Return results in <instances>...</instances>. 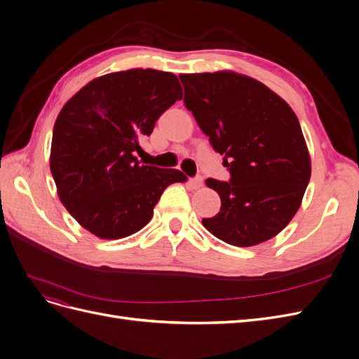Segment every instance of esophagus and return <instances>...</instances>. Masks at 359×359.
<instances>
[{"instance_id":"obj_1","label":"esophagus","mask_w":359,"mask_h":359,"mask_svg":"<svg viewBox=\"0 0 359 359\" xmlns=\"http://www.w3.org/2000/svg\"><path fill=\"white\" fill-rule=\"evenodd\" d=\"M202 187V178L196 177V178H190L189 180V189L190 190H198Z\"/></svg>"}]
</instances>
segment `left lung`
I'll return each instance as SVG.
<instances>
[{"mask_svg":"<svg viewBox=\"0 0 359 359\" xmlns=\"http://www.w3.org/2000/svg\"><path fill=\"white\" fill-rule=\"evenodd\" d=\"M180 79L184 103L232 175L229 182L205 181L222 208L202 224L236 247L271 240L299 210L311 177L295 112L266 85L232 70L182 73Z\"/></svg>","mask_w":359,"mask_h":359,"instance_id":"1","label":"left lung"}]
</instances>
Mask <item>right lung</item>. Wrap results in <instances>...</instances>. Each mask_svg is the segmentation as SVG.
Returning <instances> with one entry per match:
<instances>
[{"label":"right lung","mask_w":359,"mask_h":359,"mask_svg":"<svg viewBox=\"0 0 359 359\" xmlns=\"http://www.w3.org/2000/svg\"><path fill=\"white\" fill-rule=\"evenodd\" d=\"M182 99L170 72L130 69L93 79L62 106L49 165L61 203L86 231L119 240L148 224L163 191L186 182L177 169L139 165L140 140Z\"/></svg>","instance_id":"add662e5"}]
</instances>
